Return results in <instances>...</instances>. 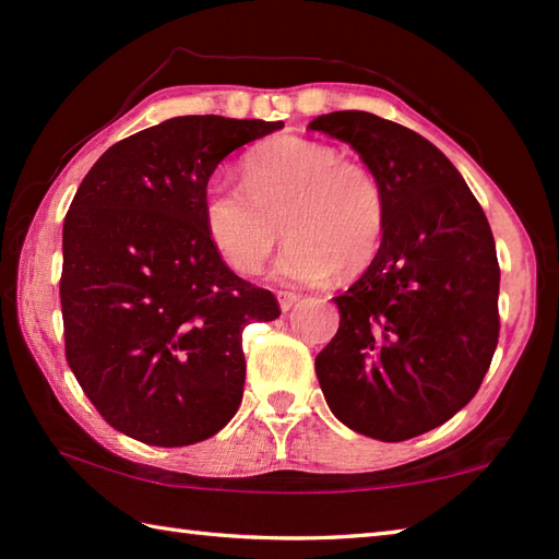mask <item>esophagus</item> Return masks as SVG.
I'll list each match as a JSON object with an SVG mask.
<instances>
[{"mask_svg":"<svg viewBox=\"0 0 559 559\" xmlns=\"http://www.w3.org/2000/svg\"><path fill=\"white\" fill-rule=\"evenodd\" d=\"M298 300H300L298 293H290V290H281V293H278V306H281L283 313H288V310H290L293 306H296Z\"/></svg>","mask_w":559,"mask_h":559,"instance_id":"1","label":"esophagus"}]
</instances>
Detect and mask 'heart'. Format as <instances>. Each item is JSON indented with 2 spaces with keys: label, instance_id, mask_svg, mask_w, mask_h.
<instances>
[{
  "label": "heart",
  "instance_id": "b5f03b06",
  "mask_svg": "<svg viewBox=\"0 0 559 559\" xmlns=\"http://www.w3.org/2000/svg\"><path fill=\"white\" fill-rule=\"evenodd\" d=\"M241 185L212 177L202 192L204 231L236 273H259L281 229L288 236L276 263L283 281L320 283L335 271L353 278L380 257L384 187L333 145L298 135L263 140L243 157Z\"/></svg>",
  "mask_w": 559,
  "mask_h": 559
}]
</instances>
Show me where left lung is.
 Segmentation results:
<instances>
[{
	"label": "left lung",
	"mask_w": 559,
	"mask_h": 559,
	"mask_svg": "<svg viewBox=\"0 0 559 559\" xmlns=\"http://www.w3.org/2000/svg\"><path fill=\"white\" fill-rule=\"evenodd\" d=\"M380 177V257L343 296L316 357L340 421L380 441L414 439L476 396L498 345L500 269L484 210L449 157L419 132L365 110L318 116Z\"/></svg>",
	"instance_id": "left-lung-1"
}]
</instances>
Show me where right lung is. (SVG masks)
Listing matches in <instances>:
<instances>
[{"label": "right lung", "mask_w": 559, "mask_h": 559, "mask_svg": "<svg viewBox=\"0 0 559 559\" xmlns=\"http://www.w3.org/2000/svg\"><path fill=\"white\" fill-rule=\"evenodd\" d=\"M283 122L182 116L100 155L63 222L66 359L112 429L189 447L243 396V328L278 300L226 266L202 224L222 159Z\"/></svg>", "instance_id": "right-lung-1"}]
</instances>
